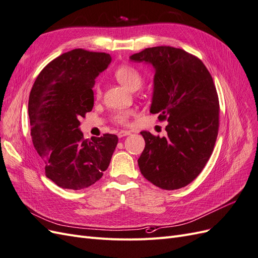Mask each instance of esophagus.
Wrapping results in <instances>:
<instances>
[{"mask_svg": "<svg viewBox=\"0 0 258 258\" xmlns=\"http://www.w3.org/2000/svg\"><path fill=\"white\" fill-rule=\"evenodd\" d=\"M131 135V131L129 130H120L118 134H117V136H118V138H122V137H127Z\"/></svg>", "mask_w": 258, "mask_h": 258, "instance_id": "esophagus-1", "label": "esophagus"}]
</instances>
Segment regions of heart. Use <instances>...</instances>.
Masks as SVG:
<instances>
[{
    "label": "heart",
    "mask_w": 258,
    "mask_h": 258,
    "mask_svg": "<svg viewBox=\"0 0 258 258\" xmlns=\"http://www.w3.org/2000/svg\"><path fill=\"white\" fill-rule=\"evenodd\" d=\"M114 76L121 85L132 91L140 89L143 85V77L141 73L139 72L137 68L130 64H121L117 67L114 71ZM93 95H95L96 99H101V97H102V88H101V85L99 83H97L93 87ZM132 115H134V112L124 108V110L114 111L111 115V118L115 123L126 126L129 123Z\"/></svg>",
    "instance_id": "heart-1"
}]
</instances>
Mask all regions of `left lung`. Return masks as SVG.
Returning <instances> with one entry per match:
<instances>
[{
    "label": "left lung",
    "mask_w": 258,
    "mask_h": 258,
    "mask_svg": "<svg viewBox=\"0 0 258 258\" xmlns=\"http://www.w3.org/2000/svg\"><path fill=\"white\" fill-rule=\"evenodd\" d=\"M130 59L155 68L150 112L168 121L166 137L141 132L140 171L162 189L182 188L201 173L216 142L220 102L212 76L198 57L170 46L145 48Z\"/></svg>",
    "instance_id": "1"
}]
</instances>
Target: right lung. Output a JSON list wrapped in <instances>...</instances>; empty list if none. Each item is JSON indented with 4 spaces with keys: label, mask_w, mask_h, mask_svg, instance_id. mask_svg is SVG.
Instances as JSON below:
<instances>
[{
    "label": "right lung",
    "mask_w": 258,
    "mask_h": 258,
    "mask_svg": "<svg viewBox=\"0 0 258 258\" xmlns=\"http://www.w3.org/2000/svg\"><path fill=\"white\" fill-rule=\"evenodd\" d=\"M112 58L76 48L50 61L29 97L31 138L45 165L46 176L67 189L95 184L107 169L118 138L105 134L85 140L80 118L91 112L95 80Z\"/></svg>",
    "instance_id": "add662e5"
}]
</instances>
